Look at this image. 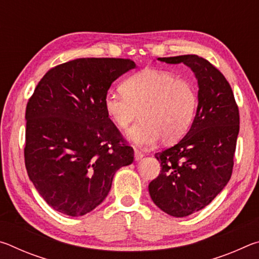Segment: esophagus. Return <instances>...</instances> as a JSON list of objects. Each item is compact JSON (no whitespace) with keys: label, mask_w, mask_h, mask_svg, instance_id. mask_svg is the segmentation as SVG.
I'll list each match as a JSON object with an SVG mask.
<instances>
[{"label":"esophagus","mask_w":259,"mask_h":259,"mask_svg":"<svg viewBox=\"0 0 259 259\" xmlns=\"http://www.w3.org/2000/svg\"><path fill=\"white\" fill-rule=\"evenodd\" d=\"M143 153L139 152L138 150H135V161H140L143 159Z\"/></svg>","instance_id":"34e87169"}]
</instances>
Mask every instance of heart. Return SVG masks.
Wrapping results in <instances>:
<instances>
[{
	"label": "heart",
	"mask_w": 259,
	"mask_h": 259,
	"mask_svg": "<svg viewBox=\"0 0 259 259\" xmlns=\"http://www.w3.org/2000/svg\"><path fill=\"white\" fill-rule=\"evenodd\" d=\"M122 94L107 93L104 108L117 129L124 130L138 116L126 137L138 146L154 145L161 138L172 144L187 133L198 107L191 82L156 69H145L122 83Z\"/></svg>",
	"instance_id": "b5f03b06"
}]
</instances>
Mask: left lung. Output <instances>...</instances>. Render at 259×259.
<instances>
[{"label":"left lung","instance_id":"left-lung-1","mask_svg":"<svg viewBox=\"0 0 259 259\" xmlns=\"http://www.w3.org/2000/svg\"><path fill=\"white\" fill-rule=\"evenodd\" d=\"M185 64L198 80V108L181 142L159 152L161 171L148 185L162 211L186 217L211 202L229 183L240 129L239 109L225 76L196 55L157 58Z\"/></svg>","mask_w":259,"mask_h":259}]
</instances>
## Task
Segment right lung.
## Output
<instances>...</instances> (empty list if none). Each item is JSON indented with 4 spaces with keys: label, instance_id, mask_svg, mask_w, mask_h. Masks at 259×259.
I'll list each match as a JSON object with an SVG mask.
<instances>
[{
    "label": "right lung",
    "instance_id": "obj_1",
    "mask_svg": "<svg viewBox=\"0 0 259 259\" xmlns=\"http://www.w3.org/2000/svg\"><path fill=\"white\" fill-rule=\"evenodd\" d=\"M136 68L130 59L78 58L51 68L26 107L25 165L46 202L72 217L98 207L133 147L108 119L112 83Z\"/></svg>",
    "mask_w": 259,
    "mask_h": 259
}]
</instances>
